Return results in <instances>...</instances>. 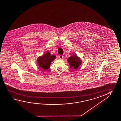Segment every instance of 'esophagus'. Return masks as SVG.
<instances>
[{
	"instance_id": "34e87169",
	"label": "esophagus",
	"mask_w": 121,
	"mask_h": 121,
	"mask_svg": "<svg viewBox=\"0 0 121 121\" xmlns=\"http://www.w3.org/2000/svg\"><path fill=\"white\" fill-rule=\"evenodd\" d=\"M59 58H60V59H63L64 58V56L62 55H60L59 56Z\"/></svg>"
}]
</instances>
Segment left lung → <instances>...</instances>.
<instances>
[{"label":"left lung","mask_w":121,"mask_h":121,"mask_svg":"<svg viewBox=\"0 0 121 121\" xmlns=\"http://www.w3.org/2000/svg\"><path fill=\"white\" fill-rule=\"evenodd\" d=\"M67 61L69 64L70 68H73L74 69H76L79 67L81 65V60L80 58L78 57L76 54L72 56L67 59Z\"/></svg>","instance_id":"8db88e82"}]
</instances>
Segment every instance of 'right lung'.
<instances>
[{"label":"right lung","instance_id":"obj_1","mask_svg":"<svg viewBox=\"0 0 121 121\" xmlns=\"http://www.w3.org/2000/svg\"><path fill=\"white\" fill-rule=\"evenodd\" d=\"M56 59V56L51 55L49 52L38 57L37 60L38 66L42 69H48L51 65L52 61Z\"/></svg>","mask_w":121,"mask_h":121}]
</instances>
